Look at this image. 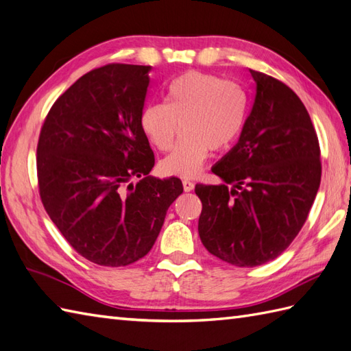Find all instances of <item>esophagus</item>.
Instances as JSON below:
<instances>
[{"label": "esophagus", "mask_w": 351, "mask_h": 351, "mask_svg": "<svg viewBox=\"0 0 351 351\" xmlns=\"http://www.w3.org/2000/svg\"><path fill=\"white\" fill-rule=\"evenodd\" d=\"M193 187H195V184H193L192 182H189V180H183V189H184V192H191V191H193Z\"/></svg>", "instance_id": "obj_1"}]
</instances>
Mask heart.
<instances>
[{
    "mask_svg": "<svg viewBox=\"0 0 351 351\" xmlns=\"http://www.w3.org/2000/svg\"><path fill=\"white\" fill-rule=\"evenodd\" d=\"M247 117V95L234 82L219 75L191 71L168 86L167 102L143 110L141 128L160 152L173 146L180 123L183 135L160 164L168 176L191 178L199 173L210 152L232 146Z\"/></svg>",
    "mask_w": 351,
    "mask_h": 351,
    "instance_id": "obj_1",
    "label": "heart"
}]
</instances>
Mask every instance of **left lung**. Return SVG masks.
I'll use <instances>...</instances> for the list:
<instances>
[{
	"instance_id": "1",
	"label": "left lung",
	"mask_w": 351,
	"mask_h": 351,
	"mask_svg": "<svg viewBox=\"0 0 351 351\" xmlns=\"http://www.w3.org/2000/svg\"><path fill=\"white\" fill-rule=\"evenodd\" d=\"M250 74L254 101L240 140L211 168L225 183L195 187L204 247L241 268L267 263L287 249L308 217L322 178L319 138L302 101L274 77Z\"/></svg>"
}]
</instances>
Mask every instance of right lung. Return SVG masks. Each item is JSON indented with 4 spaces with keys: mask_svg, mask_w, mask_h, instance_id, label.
<instances>
[{
    "mask_svg": "<svg viewBox=\"0 0 351 351\" xmlns=\"http://www.w3.org/2000/svg\"><path fill=\"white\" fill-rule=\"evenodd\" d=\"M150 70L107 64L82 75L55 101L38 136L45 210L77 253L102 267L144 258L183 192L180 178L149 176L155 155L141 113Z\"/></svg>",
    "mask_w": 351,
    "mask_h": 351,
    "instance_id": "obj_1",
    "label": "right lung"
}]
</instances>
